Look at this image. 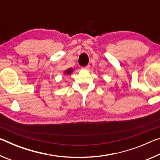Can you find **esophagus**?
Listing matches in <instances>:
<instances>
[{"label": "esophagus", "instance_id": "obj_1", "mask_svg": "<svg viewBox=\"0 0 160 160\" xmlns=\"http://www.w3.org/2000/svg\"><path fill=\"white\" fill-rule=\"evenodd\" d=\"M82 70H89L90 69V66H84V67H82Z\"/></svg>", "mask_w": 160, "mask_h": 160}]
</instances>
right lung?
<instances>
[{
	"label": "right lung",
	"instance_id": "right-lung-1",
	"mask_svg": "<svg viewBox=\"0 0 160 160\" xmlns=\"http://www.w3.org/2000/svg\"><path fill=\"white\" fill-rule=\"evenodd\" d=\"M72 71H73V70H72V68H69L66 70V71L64 72V74H67V75H70L72 72Z\"/></svg>",
	"mask_w": 160,
	"mask_h": 160
}]
</instances>
